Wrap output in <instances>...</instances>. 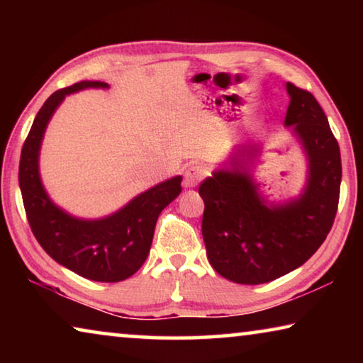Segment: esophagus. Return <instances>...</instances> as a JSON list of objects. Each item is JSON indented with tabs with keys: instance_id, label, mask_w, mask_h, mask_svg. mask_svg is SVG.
Segmentation results:
<instances>
[{
	"instance_id": "obj_1",
	"label": "esophagus",
	"mask_w": 363,
	"mask_h": 363,
	"mask_svg": "<svg viewBox=\"0 0 363 363\" xmlns=\"http://www.w3.org/2000/svg\"><path fill=\"white\" fill-rule=\"evenodd\" d=\"M205 176V168L200 164H190L184 174V187H196Z\"/></svg>"
}]
</instances>
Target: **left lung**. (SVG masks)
Wrapping results in <instances>:
<instances>
[{"label":"left lung","instance_id":"1","mask_svg":"<svg viewBox=\"0 0 363 363\" xmlns=\"http://www.w3.org/2000/svg\"><path fill=\"white\" fill-rule=\"evenodd\" d=\"M286 91L285 126H293L309 167L303 194L285 205L266 203L248 168L261 153L257 145L237 147L230 168L214 171L199 189L208 261L235 284H267L303 266L320 248L336 216L340 145L315 97L293 83H286Z\"/></svg>","mask_w":363,"mask_h":363}]
</instances>
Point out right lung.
Wrapping results in <instances>:
<instances>
[{"mask_svg":"<svg viewBox=\"0 0 363 363\" xmlns=\"http://www.w3.org/2000/svg\"><path fill=\"white\" fill-rule=\"evenodd\" d=\"M86 88H108L104 82H79L48 97L23 143L19 186L28 224L54 261L94 281H121L138 272L150 251L155 224L164 208L181 194V176L171 177L133 199L102 219H78L49 199L40 179L38 157L52 113L67 94Z\"/></svg>","mask_w":363,"mask_h":363,"instance_id":"1","label":"right lung"}]
</instances>
